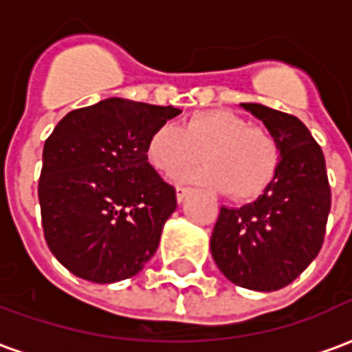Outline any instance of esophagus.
<instances>
[{
    "label": "esophagus",
    "mask_w": 352,
    "mask_h": 352,
    "mask_svg": "<svg viewBox=\"0 0 352 352\" xmlns=\"http://www.w3.org/2000/svg\"><path fill=\"white\" fill-rule=\"evenodd\" d=\"M190 194V188H183V186H177V190H175V196H177V201L181 204L186 196Z\"/></svg>",
    "instance_id": "obj_1"
}]
</instances>
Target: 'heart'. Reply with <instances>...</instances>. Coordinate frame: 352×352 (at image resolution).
<instances>
[{
  "instance_id": "1",
  "label": "heart",
  "mask_w": 352,
  "mask_h": 352,
  "mask_svg": "<svg viewBox=\"0 0 352 352\" xmlns=\"http://www.w3.org/2000/svg\"><path fill=\"white\" fill-rule=\"evenodd\" d=\"M145 156L151 168L168 179L198 164L201 156L207 166L183 181L251 199L272 184L280 145L272 131L252 128L236 113L211 109L188 116L181 130L173 124L158 126L146 139Z\"/></svg>"
}]
</instances>
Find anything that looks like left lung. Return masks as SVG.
I'll return each instance as SVG.
<instances>
[{"instance_id": "1", "label": "left lung", "mask_w": 352, "mask_h": 352, "mask_svg": "<svg viewBox=\"0 0 352 352\" xmlns=\"http://www.w3.org/2000/svg\"><path fill=\"white\" fill-rule=\"evenodd\" d=\"M280 145L272 184L243 207H221L211 254L237 287L272 292L287 287L322 247L330 213L324 154L305 124L262 103H239Z\"/></svg>"}]
</instances>
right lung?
<instances>
[{"label":"right lung","instance_id":"right-lung-1","mask_svg":"<svg viewBox=\"0 0 352 352\" xmlns=\"http://www.w3.org/2000/svg\"><path fill=\"white\" fill-rule=\"evenodd\" d=\"M179 113L107 98L67 113L45 141L43 232L73 275L109 285L138 275L154 256L177 198L146 162L145 145Z\"/></svg>","mask_w":352,"mask_h":352}]
</instances>
